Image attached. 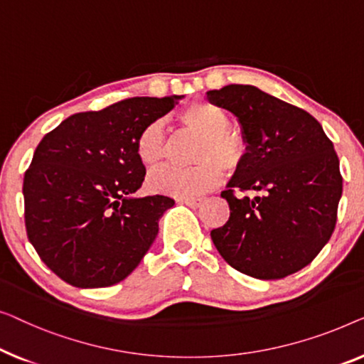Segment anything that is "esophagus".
<instances>
[{
    "label": "esophagus",
    "instance_id": "1",
    "mask_svg": "<svg viewBox=\"0 0 364 364\" xmlns=\"http://www.w3.org/2000/svg\"><path fill=\"white\" fill-rule=\"evenodd\" d=\"M180 201L186 204L189 208H199L203 204L204 199L203 198H180Z\"/></svg>",
    "mask_w": 364,
    "mask_h": 364
}]
</instances>
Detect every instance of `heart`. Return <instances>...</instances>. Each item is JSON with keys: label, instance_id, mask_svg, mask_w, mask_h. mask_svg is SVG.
Here are the masks:
<instances>
[{"label": "heart", "instance_id": "obj_1", "mask_svg": "<svg viewBox=\"0 0 364 364\" xmlns=\"http://www.w3.org/2000/svg\"><path fill=\"white\" fill-rule=\"evenodd\" d=\"M180 119L186 129L201 135L193 168H163L148 178L153 191L193 198L216 188L223 168L232 171L244 160L245 143L229 127V117L221 107L196 100L184 107ZM136 155L146 168L160 166L168 155V138L161 120L148 124L138 133Z\"/></svg>", "mask_w": 364, "mask_h": 364}]
</instances>
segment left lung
I'll return each instance as SVG.
<instances>
[{"instance_id": "obj_1", "label": "left lung", "mask_w": 364, "mask_h": 364, "mask_svg": "<svg viewBox=\"0 0 364 364\" xmlns=\"http://www.w3.org/2000/svg\"><path fill=\"white\" fill-rule=\"evenodd\" d=\"M237 117L244 160L221 196L231 216L211 239L223 259L260 280L284 279L314 260L335 231L343 191L333 143L309 112L254 85L209 90ZM260 191L262 197H235Z\"/></svg>"}]
</instances>
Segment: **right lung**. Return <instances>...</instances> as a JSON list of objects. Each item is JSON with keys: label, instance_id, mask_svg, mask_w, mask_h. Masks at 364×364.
I'll list each match as a JSON object with an SVG mask.
<instances>
[{"label": "right lung", "instance_id": "add662e5", "mask_svg": "<svg viewBox=\"0 0 364 364\" xmlns=\"http://www.w3.org/2000/svg\"><path fill=\"white\" fill-rule=\"evenodd\" d=\"M180 99L133 97L70 115L36 148L24 173V223L41 260L64 282L119 284L151 247L175 201L133 196L145 180L136 138Z\"/></svg>", "mask_w": 364, "mask_h": 364}]
</instances>
